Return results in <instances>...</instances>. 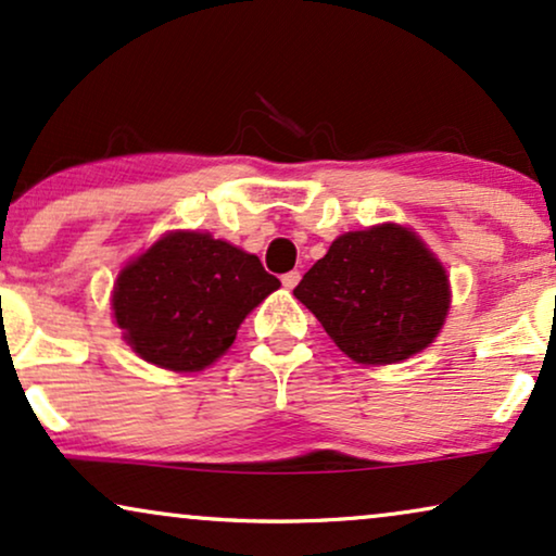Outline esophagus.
Masks as SVG:
<instances>
[{"label": "esophagus", "instance_id": "1", "mask_svg": "<svg viewBox=\"0 0 556 556\" xmlns=\"http://www.w3.org/2000/svg\"><path fill=\"white\" fill-rule=\"evenodd\" d=\"M299 280H301V276H299V273H295V270H291V273H286V276H283V278H280V283H283V286L288 288V291H291V288H295V283H299Z\"/></svg>", "mask_w": 556, "mask_h": 556}]
</instances>
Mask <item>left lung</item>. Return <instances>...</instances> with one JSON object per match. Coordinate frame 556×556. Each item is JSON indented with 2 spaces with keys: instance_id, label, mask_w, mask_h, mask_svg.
<instances>
[{
  "instance_id": "8db88e82",
  "label": "left lung",
  "mask_w": 556,
  "mask_h": 556,
  "mask_svg": "<svg viewBox=\"0 0 556 556\" xmlns=\"http://www.w3.org/2000/svg\"><path fill=\"white\" fill-rule=\"evenodd\" d=\"M293 295L359 365H393L427 350L452 301L444 265L401 225L340 235Z\"/></svg>"
}]
</instances>
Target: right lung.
I'll return each mask as SVG.
<instances>
[{"label": "right lung", "mask_w": 556, "mask_h": 556, "mask_svg": "<svg viewBox=\"0 0 556 556\" xmlns=\"http://www.w3.org/2000/svg\"><path fill=\"white\" fill-rule=\"evenodd\" d=\"M278 286L257 255L208 232L178 229L122 268L112 312L146 363L199 372L232 348L244 316Z\"/></svg>", "instance_id": "right-lung-1"}]
</instances>
